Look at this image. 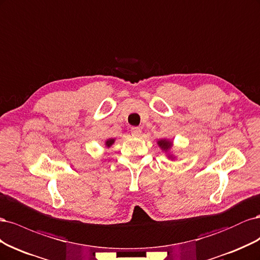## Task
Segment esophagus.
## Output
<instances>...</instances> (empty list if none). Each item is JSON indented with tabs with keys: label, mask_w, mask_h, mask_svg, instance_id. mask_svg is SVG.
I'll list each match as a JSON object with an SVG mask.
<instances>
[{
	"label": "esophagus",
	"mask_w": 260,
	"mask_h": 260,
	"mask_svg": "<svg viewBox=\"0 0 260 260\" xmlns=\"http://www.w3.org/2000/svg\"><path fill=\"white\" fill-rule=\"evenodd\" d=\"M141 133H142V131H141V129L139 127H132L131 128L132 137H140Z\"/></svg>",
	"instance_id": "1"
}]
</instances>
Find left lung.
<instances>
[{"label": "left lung", "mask_w": 260, "mask_h": 260, "mask_svg": "<svg viewBox=\"0 0 260 260\" xmlns=\"http://www.w3.org/2000/svg\"><path fill=\"white\" fill-rule=\"evenodd\" d=\"M158 145L161 147V148H164V149H169L170 148V146H171V143L169 142V141H166V140H160L159 142H158Z\"/></svg>", "instance_id": "left-lung-1"}]
</instances>
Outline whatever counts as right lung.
Segmentation results:
<instances>
[{
	"instance_id": "right-lung-1",
	"label": "right lung",
	"mask_w": 260,
	"mask_h": 260,
	"mask_svg": "<svg viewBox=\"0 0 260 260\" xmlns=\"http://www.w3.org/2000/svg\"><path fill=\"white\" fill-rule=\"evenodd\" d=\"M114 141H115L114 139H111V140H107V141H106V145H107V146H111V145H112V144L114 143Z\"/></svg>"
}]
</instances>
